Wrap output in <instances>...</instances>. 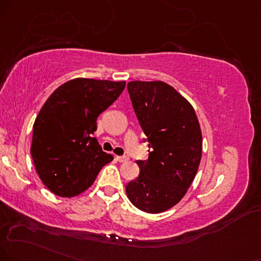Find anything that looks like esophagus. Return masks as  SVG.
I'll return each mask as SVG.
<instances>
[{
    "label": "esophagus",
    "instance_id": "esophagus-1",
    "mask_svg": "<svg viewBox=\"0 0 261 261\" xmlns=\"http://www.w3.org/2000/svg\"><path fill=\"white\" fill-rule=\"evenodd\" d=\"M116 161H117V162H127L128 161V157H125V156H116Z\"/></svg>",
    "mask_w": 261,
    "mask_h": 261
}]
</instances>
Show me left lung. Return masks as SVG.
I'll return each instance as SVG.
<instances>
[{
	"label": "left lung",
	"instance_id": "1",
	"mask_svg": "<svg viewBox=\"0 0 261 261\" xmlns=\"http://www.w3.org/2000/svg\"><path fill=\"white\" fill-rule=\"evenodd\" d=\"M149 143V160L137 161L140 174L125 186L128 198L146 213H162L184 197L202 157V132L192 105L162 81L127 85Z\"/></svg>",
	"mask_w": 261,
	"mask_h": 261
}]
</instances>
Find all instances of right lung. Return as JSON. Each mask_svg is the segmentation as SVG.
I'll return each mask as SVG.
<instances>
[{
	"label": "right lung",
	"instance_id": "right-lung-1",
	"mask_svg": "<svg viewBox=\"0 0 261 261\" xmlns=\"http://www.w3.org/2000/svg\"><path fill=\"white\" fill-rule=\"evenodd\" d=\"M125 82L73 79L54 91L34 123L31 156L50 192L73 197L85 192L114 160L93 138L96 118L120 96Z\"/></svg>",
	"mask_w": 261,
	"mask_h": 261
}]
</instances>
